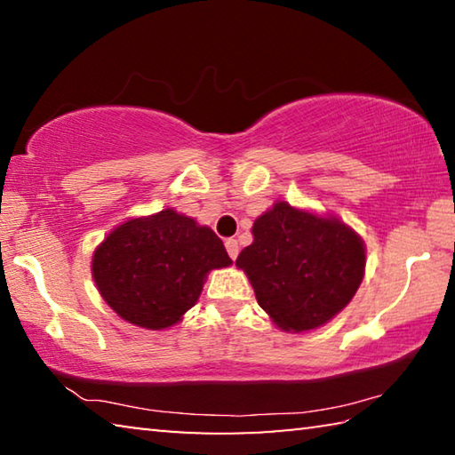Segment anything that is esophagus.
I'll return each instance as SVG.
<instances>
[{
	"label": "esophagus",
	"instance_id": "34e87169",
	"mask_svg": "<svg viewBox=\"0 0 455 455\" xmlns=\"http://www.w3.org/2000/svg\"><path fill=\"white\" fill-rule=\"evenodd\" d=\"M225 246H227L228 257L235 260V259L238 257V243L235 241V238H227V241H225Z\"/></svg>",
	"mask_w": 455,
	"mask_h": 455
}]
</instances>
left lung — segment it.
Masks as SVG:
<instances>
[{
    "label": "left lung",
    "instance_id": "8db88e82",
    "mask_svg": "<svg viewBox=\"0 0 455 455\" xmlns=\"http://www.w3.org/2000/svg\"><path fill=\"white\" fill-rule=\"evenodd\" d=\"M365 243L333 214L276 200L252 222L236 267L276 327L303 333L341 313L365 275Z\"/></svg>",
    "mask_w": 455,
    "mask_h": 455
}]
</instances>
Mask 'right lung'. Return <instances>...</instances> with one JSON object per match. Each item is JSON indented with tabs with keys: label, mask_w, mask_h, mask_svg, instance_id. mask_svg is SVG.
<instances>
[{
	"label": "right lung",
	"mask_w": 455,
	"mask_h": 455,
	"mask_svg": "<svg viewBox=\"0 0 455 455\" xmlns=\"http://www.w3.org/2000/svg\"><path fill=\"white\" fill-rule=\"evenodd\" d=\"M233 265L209 227L164 209L128 219L92 255L98 292L128 323L160 331L195 307L212 268Z\"/></svg>",
	"instance_id": "right-lung-1"
}]
</instances>
